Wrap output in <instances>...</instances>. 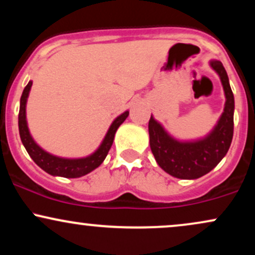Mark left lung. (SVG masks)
I'll return each instance as SVG.
<instances>
[{"instance_id": "left-lung-1", "label": "left lung", "mask_w": 255, "mask_h": 255, "mask_svg": "<svg viewBox=\"0 0 255 255\" xmlns=\"http://www.w3.org/2000/svg\"><path fill=\"white\" fill-rule=\"evenodd\" d=\"M223 85L225 104L217 125L206 136L191 141L175 139L151 115L148 121L150 146L158 165L171 176L194 180L210 172L229 150L234 134V101L229 78L221 61H210Z\"/></svg>"}]
</instances>
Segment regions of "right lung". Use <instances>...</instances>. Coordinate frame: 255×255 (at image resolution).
Returning a JSON list of instances; mask_svg holds the SVG:
<instances>
[{"label":"right lung","mask_w":255,"mask_h":255,"mask_svg":"<svg viewBox=\"0 0 255 255\" xmlns=\"http://www.w3.org/2000/svg\"><path fill=\"white\" fill-rule=\"evenodd\" d=\"M32 86V81H28L22 92L21 98H20V110H19V133L21 137L22 145L25 146L26 151L33 159V162L42 168L44 171L52 176H61L67 178H77L84 175L89 174L96 168L103 163L107 157L111 145H113L114 137L118 128L125 122V120L129 115V111H125L124 114L118 116L113 121V124L105 134L103 141L99 145V147L93 152L92 154L83 158H62L54 156L45 150H43L39 145L33 140L30 134L27 126V120H26V103H27L28 95Z\"/></svg>","instance_id":"add662e5"}]
</instances>
